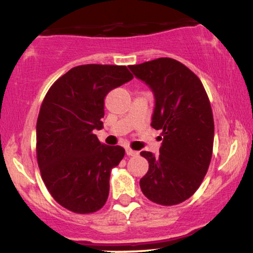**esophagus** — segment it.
<instances>
[{
    "mask_svg": "<svg viewBox=\"0 0 253 253\" xmlns=\"http://www.w3.org/2000/svg\"><path fill=\"white\" fill-rule=\"evenodd\" d=\"M126 154L128 156H133V155H137V152L136 150H133L130 148H126Z\"/></svg>",
    "mask_w": 253,
    "mask_h": 253,
    "instance_id": "1",
    "label": "esophagus"
}]
</instances>
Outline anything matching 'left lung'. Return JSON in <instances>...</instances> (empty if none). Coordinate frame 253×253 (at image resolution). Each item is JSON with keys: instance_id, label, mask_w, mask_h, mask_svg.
I'll return each mask as SVG.
<instances>
[{"instance_id": "8db88e82", "label": "left lung", "mask_w": 253, "mask_h": 253, "mask_svg": "<svg viewBox=\"0 0 253 253\" xmlns=\"http://www.w3.org/2000/svg\"><path fill=\"white\" fill-rule=\"evenodd\" d=\"M155 98L150 126L162 130L160 155L140 153L149 169L140 180L152 202L174 206L188 200L206 176L212 156L213 117L198 77L171 58L129 65Z\"/></svg>"}]
</instances>
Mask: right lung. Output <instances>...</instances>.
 Here are the masks:
<instances>
[{"mask_svg": "<svg viewBox=\"0 0 253 253\" xmlns=\"http://www.w3.org/2000/svg\"><path fill=\"white\" fill-rule=\"evenodd\" d=\"M126 66H76L53 83L42 103L36 126L37 162L51 196L77 213L106 203L111 169L125 155L120 146L101 143L107 93L132 81Z\"/></svg>", "mask_w": 253, "mask_h": 253, "instance_id": "1", "label": "right lung"}]
</instances>
